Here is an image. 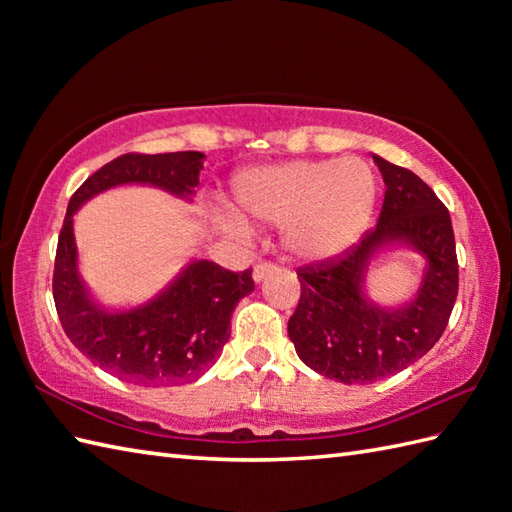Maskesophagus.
I'll return each instance as SVG.
<instances>
[{"mask_svg":"<svg viewBox=\"0 0 512 512\" xmlns=\"http://www.w3.org/2000/svg\"><path fill=\"white\" fill-rule=\"evenodd\" d=\"M277 268V264H273V262H264V264H257L255 268H253V279L255 281H262L268 273H273V270Z\"/></svg>","mask_w":512,"mask_h":512,"instance_id":"1","label":"esophagus"}]
</instances>
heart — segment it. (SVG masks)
<instances>
[{
  "instance_id": "b5f03b06",
  "label": "heart",
  "mask_w": 512,
  "mask_h": 512,
  "mask_svg": "<svg viewBox=\"0 0 512 512\" xmlns=\"http://www.w3.org/2000/svg\"><path fill=\"white\" fill-rule=\"evenodd\" d=\"M237 213L246 222L286 226L288 246L303 257H328L352 244L363 231L376 198L367 162L295 160L253 167L233 182ZM222 226L246 235V224L224 215Z\"/></svg>"
}]
</instances>
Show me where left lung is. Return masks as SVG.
Returning a JSON list of instances; mask_svg holds the SVG:
<instances>
[{"instance_id": "8db88e82", "label": "left lung", "mask_w": 512, "mask_h": 512, "mask_svg": "<svg viewBox=\"0 0 512 512\" xmlns=\"http://www.w3.org/2000/svg\"><path fill=\"white\" fill-rule=\"evenodd\" d=\"M385 200L372 231L343 255L297 270L301 297L288 321L299 358L339 383H374L416 363L447 328L458 299V255L449 209L416 173L374 156ZM387 241H407L428 257L419 297L380 311L362 295L368 257Z\"/></svg>"}]
</instances>
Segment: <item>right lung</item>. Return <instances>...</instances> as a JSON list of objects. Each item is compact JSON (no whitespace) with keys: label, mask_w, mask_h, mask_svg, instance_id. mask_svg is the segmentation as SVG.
<instances>
[{"label":"right lung","mask_w":512,"mask_h":512,"mask_svg":"<svg viewBox=\"0 0 512 512\" xmlns=\"http://www.w3.org/2000/svg\"><path fill=\"white\" fill-rule=\"evenodd\" d=\"M202 158L200 151L123 154L92 173L70 198L54 257V306L76 350L127 383L176 385L211 367L231 336V314L237 301L255 290L253 268L233 273L202 259L147 306L105 312L94 306L76 275L72 215L92 195L127 182L191 195L200 184Z\"/></svg>","instance_id":"right-lung-1"}]
</instances>
